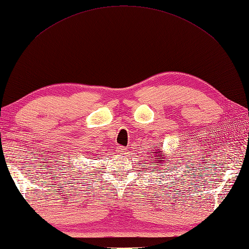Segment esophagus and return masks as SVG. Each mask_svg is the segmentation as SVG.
Segmentation results:
<instances>
[{
    "label": "esophagus",
    "instance_id": "34e87169",
    "mask_svg": "<svg viewBox=\"0 0 249 249\" xmlns=\"http://www.w3.org/2000/svg\"><path fill=\"white\" fill-rule=\"evenodd\" d=\"M117 152L123 156V154H124L126 152V148L124 147V146H118L117 147Z\"/></svg>",
    "mask_w": 249,
    "mask_h": 249
}]
</instances>
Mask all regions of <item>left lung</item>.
Segmentation results:
<instances>
[{
    "instance_id": "8db88e82",
    "label": "left lung",
    "mask_w": 249,
    "mask_h": 249,
    "mask_svg": "<svg viewBox=\"0 0 249 249\" xmlns=\"http://www.w3.org/2000/svg\"><path fill=\"white\" fill-rule=\"evenodd\" d=\"M159 152H161V151H159ZM157 153V152H156ZM160 157H162V156H156V158H158V159H160ZM167 160V159H166ZM166 160H159L160 161V164H159V166H163V164H164V162L166 161ZM153 161V160H152ZM154 161H156V160H154Z\"/></svg>"
}]
</instances>
